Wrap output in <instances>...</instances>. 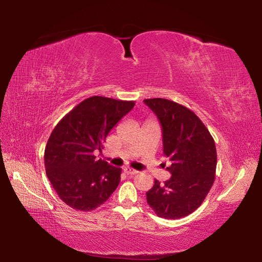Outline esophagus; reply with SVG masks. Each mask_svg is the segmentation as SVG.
<instances>
[{
  "mask_svg": "<svg viewBox=\"0 0 262 262\" xmlns=\"http://www.w3.org/2000/svg\"><path fill=\"white\" fill-rule=\"evenodd\" d=\"M124 172L126 173V175L133 176V175H137V173H138L139 171L136 170V169H133V168H130V167H125V168H124Z\"/></svg>",
  "mask_w": 262,
  "mask_h": 262,
  "instance_id": "34e87169",
  "label": "esophagus"
}]
</instances>
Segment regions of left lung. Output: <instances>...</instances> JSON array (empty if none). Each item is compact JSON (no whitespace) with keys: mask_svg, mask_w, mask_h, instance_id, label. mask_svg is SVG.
Masks as SVG:
<instances>
[{"mask_svg":"<svg viewBox=\"0 0 262 262\" xmlns=\"http://www.w3.org/2000/svg\"><path fill=\"white\" fill-rule=\"evenodd\" d=\"M163 129V152L171 165L169 180L154 181L146 200L157 216L176 220L200 207L215 179L216 147L192 110L165 98L144 99Z\"/></svg>","mask_w":262,"mask_h":262,"instance_id":"1","label":"left lung"}]
</instances>
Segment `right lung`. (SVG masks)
Wrapping results in <instances>:
<instances>
[{"instance_id":"1","label":"right lung","mask_w":262,"mask_h":262,"mask_svg":"<svg viewBox=\"0 0 262 262\" xmlns=\"http://www.w3.org/2000/svg\"><path fill=\"white\" fill-rule=\"evenodd\" d=\"M136 105L133 100L93 96L63 117L45 148L46 173L60 199L78 211L106 202L120 182L121 168L97 160L108 133Z\"/></svg>"}]
</instances>
